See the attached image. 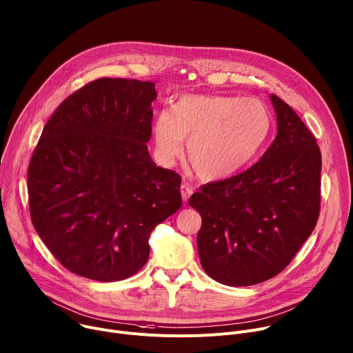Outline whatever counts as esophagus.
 Segmentation results:
<instances>
[{
  "label": "esophagus",
  "mask_w": 353,
  "mask_h": 353,
  "mask_svg": "<svg viewBox=\"0 0 353 353\" xmlns=\"http://www.w3.org/2000/svg\"><path fill=\"white\" fill-rule=\"evenodd\" d=\"M192 192H193V189H192V186H190L189 183L183 182V183L181 185V194H182V201H183L185 203H186V202H188V199L190 198Z\"/></svg>",
  "instance_id": "34e87169"
}]
</instances>
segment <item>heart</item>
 <instances>
[{"mask_svg":"<svg viewBox=\"0 0 353 353\" xmlns=\"http://www.w3.org/2000/svg\"><path fill=\"white\" fill-rule=\"evenodd\" d=\"M272 114L258 98L186 94L152 122L155 157L172 165L185 152L201 179L216 182L240 174L263 150Z\"/></svg>","mask_w":353,"mask_h":353,"instance_id":"b5f03b06","label":"heart"}]
</instances>
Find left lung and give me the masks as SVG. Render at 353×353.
<instances>
[{"label": "left lung", "mask_w": 353, "mask_h": 353, "mask_svg": "<svg viewBox=\"0 0 353 353\" xmlns=\"http://www.w3.org/2000/svg\"><path fill=\"white\" fill-rule=\"evenodd\" d=\"M278 134L247 171L206 183L189 206L202 216L198 252L210 278L251 286L281 273L320 214L321 152L297 113L276 95Z\"/></svg>", "instance_id": "1"}]
</instances>
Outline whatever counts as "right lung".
I'll use <instances>...</instances> for the list:
<instances>
[{
	"label": "right lung",
	"mask_w": 353,
	"mask_h": 353,
	"mask_svg": "<svg viewBox=\"0 0 353 353\" xmlns=\"http://www.w3.org/2000/svg\"><path fill=\"white\" fill-rule=\"evenodd\" d=\"M155 98L151 81L99 78L65 98L39 139L28 170L30 219L75 275L133 276L154 227L182 205L181 176L147 150Z\"/></svg>",
	"instance_id": "add662e5"
}]
</instances>
